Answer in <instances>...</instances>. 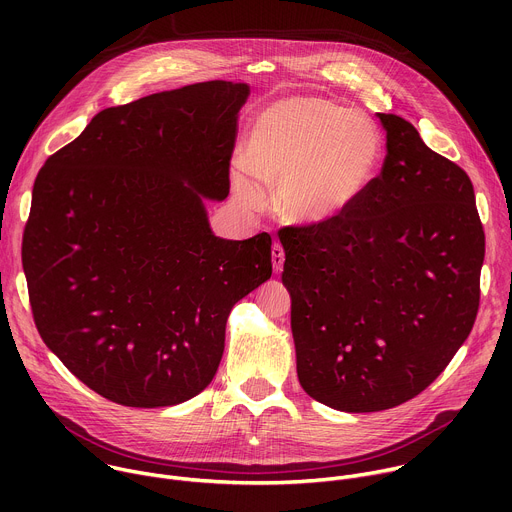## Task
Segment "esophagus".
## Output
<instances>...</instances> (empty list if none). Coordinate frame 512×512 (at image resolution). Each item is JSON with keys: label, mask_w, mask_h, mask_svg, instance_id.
<instances>
[{"label": "esophagus", "mask_w": 512, "mask_h": 512, "mask_svg": "<svg viewBox=\"0 0 512 512\" xmlns=\"http://www.w3.org/2000/svg\"><path fill=\"white\" fill-rule=\"evenodd\" d=\"M271 259H273V271L279 273L281 267H283V261H285V253H283V247L279 243H273L271 247Z\"/></svg>", "instance_id": "1"}]
</instances>
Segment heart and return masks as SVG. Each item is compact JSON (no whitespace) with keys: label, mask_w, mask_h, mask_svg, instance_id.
I'll use <instances>...</instances> for the list:
<instances>
[{"label":"heart","mask_w":512,"mask_h":512,"mask_svg":"<svg viewBox=\"0 0 512 512\" xmlns=\"http://www.w3.org/2000/svg\"><path fill=\"white\" fill-rule=\"evenodd\" d=\"M383 152L375 123L334 101L296 95L263 107L245 139V168L275 188L291 223L322 225L344 214L371 186ZM235 196L257 206L261 192L243 172L231 176Z\"/></svg>","instance_id":"heart-1"}]
</instances>
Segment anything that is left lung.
<instances>
[{
    "instance_id": "left-lung-1",
    "label": "left lung",
    "mask_w": 512,
    "mask_h": 512,
    "mask_svg": "<svg viewBox=\"0 0 512 512\" xmlns=\"http://www.w3.org/2000/svg\"><path fill=\"white\" fill-rule=\"evenodd\" d=\"M383 170L334 221L285 227L298 379L338 411L397 407L429 387L468 338L484 231L468 174L399 115Z\"/></svg>"
}]
</instances>
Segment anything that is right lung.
Returning a JSON list of instances; mask_svg holds the SVG:
<instances>
[{
  "mask_svg": "<svg viewBox=\"0 0 512 512\" xmlns=\"http://www.w3.org/2000/svg\"><path fill=\"white\" fill-rule=\"evenodd\" d=\"M249 85L196 83L97 113L46 160L22 263L44 344L101 397L170 407L221 364L233 306L271 277V237H216Z\"/></svg>",
  "mask_w": 512,
  "mask_h": 512,
  "instance_id": "right-lung-1",
  "label": "right lung"
}]
</instances>
